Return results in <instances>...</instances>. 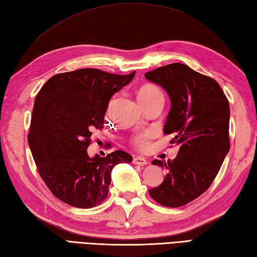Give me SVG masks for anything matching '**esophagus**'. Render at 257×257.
<instances>
[{
  "mask_svg": "<svg viewBox=\"0 0 257 257\" xmlns=\"http://www.w3.org/2000/svg\"><path fill=\"white\" fill-rule=\"evenodd\" d=\"M133 162L137 166H145V165H147V163H148V161H147L145 158H143V157H134Z\"/></svg>",
  "mask_w": 257,
  "mask_h": 257,
  "instance_id": "1",
  "label": "esophagus"
}]
</instances>
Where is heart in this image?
I'll return each instance as SVG.
<instances>
[{"label":"heart","mask_w":257,"mask_h":257,"mask_svg":"<svg viewBox=\"0 0 257 257\" xmlns=\"http://www.w3.org/2000/svg\"><path fill=\"white\" fill-rule=\"evenodd\" d=\"M159 96H162V92L159 87L154 84H145L141 86L138 90L139 101L150 100ZM152 137H154V133H152L151 130H146V132L134 135L133 137L130 138V143H132V145L137 149L145 150L148 148L149 141L151 140Z\"/></svg>","instance_id":"b5f03b06"}]
</instances>
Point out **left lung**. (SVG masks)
<instances>
[{
  "mask_svg": "<svg viewBox=\"0 0 257 257\" xmlns=\"http://www.w3.org/2000/svg\"><path fill=\"white\" fill-rule=\"evenodd\" d=\"M163 87L171 99L165 124L170 144L179 146L173 160H154L167 174L149 194L163 206L179 207L210 188L230 150V105L215 79L172 63L146 73Z\"/></svg>",
  "mask_w": 257,
  "mask_h": 257,
  "instance_id": "left-lung-1",
  "label": "left lung"
}]
</instances>
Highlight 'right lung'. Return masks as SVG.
<instances>
[{
	"label": "right lung",
	"mask_w": 257,
	"mask_h": 257,
	"mask_svg": "<svg viewBox=\"0 0 257 257\" xmlns=\"http://www.w3.org/2000/svg\"><path fill=\"white\" fill-rule=\"evenodd\" d=\"M128 75L81 68L54 75L36 95L27 141L37 171L57 199L89 209L107 198L113 167L132 162L121 150L89 158L95 129H102L111 96L133 80Z\"/></svg>",
	"instance_id": "right-lung-1"
}]
</instances>
